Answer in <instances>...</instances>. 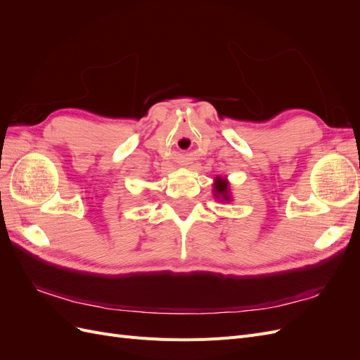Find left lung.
<instances>
[{
	"mask_svg": "<svg viewBox=\"0 0 360 360\" xmlns=\"http://www.w3.org/2000/svg\"><path fill=\"white\" fill-rule=\"evenodd\" d=\"M214 193H216V197L222 198V201H231V195H230V191H228V183H226V180H222L221 177H216Z\"/></svg>",
	"mask_w": 360,
	"mask_h": 360,
	"instance_id": "1",
	"label": "left lung"
}]
</instances>
